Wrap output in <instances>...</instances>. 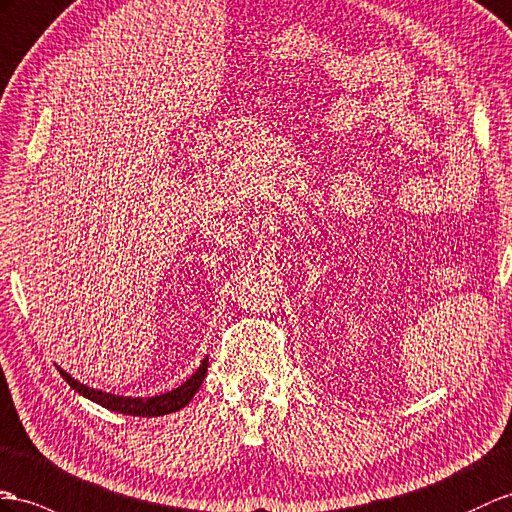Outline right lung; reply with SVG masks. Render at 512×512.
<instances>
[{"label": "right lung", "instance_id": "1", "mask_svg": "<svg viewBox=\"0 0 512 512\" xmlns=\"http://www.w3.org/2000/svg\"><path fill=\"white\" fill-rule=\"evenodd\" d=\"M206 369H208V358L202 360L199 369L184 384H180L178 389H173L169 393H162V395L147 397V400H143V397H123V395L91 389V386L73 380L69 373L62 371V369H60V376L69 382L71 389H76L80 395L89 397L91 402H95L99 406H104L108 410H115V413L132 415V417H160V415L176 413V410L184 408L186 404L193 400V395L199 391V386H202V382L206 378Z\"/></svg>", "mask_w": 512, "mask_h": 512}]
</instances>
